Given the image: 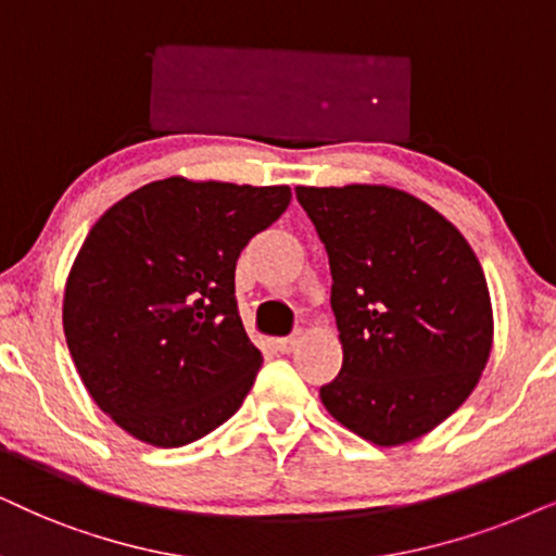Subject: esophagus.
<instances>
[{"label":"esophagus","instance_id":"34e87169","mask_svg":"<svg viewBox=\"0 0 556 556\" xmlns=\"http://www.w3.org/2000/svg\"><path fill=\"white\" fill-rule=\"evenodd\" d=\"M298 341H300L298 333L287 336V339H279V341H277V349L282 351V354H290V351H294V346H298Z\"/></svg>","mask_w":556,"mask_h":556}]
</instances>
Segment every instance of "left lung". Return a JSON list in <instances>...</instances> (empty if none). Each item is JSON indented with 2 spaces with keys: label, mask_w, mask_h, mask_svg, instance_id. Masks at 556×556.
Instances as JSON below:
<instances>
[{
  "label": "left lung",
  "mask_w": 556,
  "mask_h": 556,
  "mask_svg": "<svg viewBox=\"0 0 556 556\" xmlns=\"http://www.w3.org/2000/svg\"><path fill=\"white\" fill-rule=\"evenodd\" d=\"M294 194L328 251L343 349L323 405L377 446L420 439L472 395L493 349V305L472 245L403 189Z\"/></svg>",
  "instance_id": "obj_1"
}]
</instances>
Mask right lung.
<instances>
[{"mask_svg": "<svg viewBox=\"0 0 556 556\" xmlns=\"http://www.w3.org/2000/svg\"><path fill=\"white\" fill-rule=\"evenodd\" d=\"M290 187L168 177L115 202L84 238L63 333L84 388L123 431L185 446L254 388L262 351L236 305V262Z\"/></svg>", "mask_w": 556, "mask_h": 556, "instance_id": "add662e5", "label": "right lung"}]
</instances>
